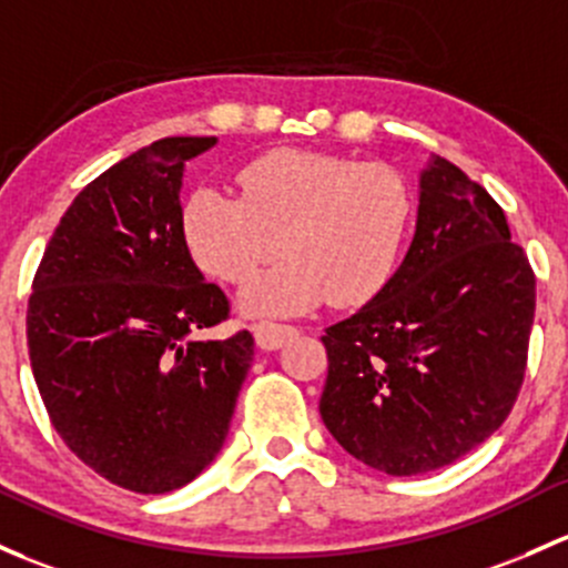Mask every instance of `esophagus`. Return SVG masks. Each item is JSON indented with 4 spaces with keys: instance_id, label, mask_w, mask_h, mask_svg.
Listing matches in <instances>:
<instances>
[{
    "instance_id": "obj_1",
    "label": "esophagus",
    "mask_w": 568,
    "mask_h": 568,
    "mask_svg": "<svg viewBox=\"0 0 568 568\" xmlns=\"http://www.w3.org/2000/svg\"><path fill=\"white\" fill-rule=\"evenodd\" d=\"M253 334H255V343H258V348L277 351V348H283V343H288V339L294 337L296 329L294 326L272 324V321H261V324L253 326Z\"/></svg>"
}]
</instances>
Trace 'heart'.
Returning <instances> with one entry per match:
<instances>
[{
  "instance_id": "1",
  "label": "heart",
  "mask_w": 568,
  "mask_h": 568,
  "mask_svg": "<svg viewBox=\"0 0 568 568\" xmlns=\"http://www.w3.org/2000/svg\"><path fill=\"white\" fill-rule=\"evenodd\" d=\"M414 217L405 179L389 165L280 149L239 174V199L195 190L182 206L193 261L225 285H244L283 250L288 258L255 280L244 310L296 315L329 300L356 307L381 294Z\"/></svg>"
}]
</instances>
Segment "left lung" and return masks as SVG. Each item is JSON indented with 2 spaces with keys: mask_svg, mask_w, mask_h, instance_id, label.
Returning <instances> with one entry per match:
<instances>
[{
  "mask_svg": "<svg viewBox=\"0 0 568 568\" xmlns=\"http://www.w3.org/2000/svg\"><path fill=\"white\" fill-rule=\"evenodd\" d=\"M534 310V268L504 209L435 158L403 266L321 337V419L348 455L389 476L455 463L515 408Z\"/></svg>",
  "mask_w": 568,
  "mask_h": 568,
  "instance_id": "obj_1",
  "label": "left lung"
}]
</instances>
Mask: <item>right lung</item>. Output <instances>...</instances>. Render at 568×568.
<instances>
[{"mask_svg":"<svg viewBox=\"0 0 568 568\" xmlns=\"http://www.w3.org/2000/svg\"><path fill=\"white\" fill-rule=\"evenodd\" d=\"M217 139H160L75 195L32 280L27 345L53 429L111 485L163 495L229 435L253 334L195 339L231 304L182 239L184 165Z\"/></svg>","mask_w":568,"mask_h":568,"instance_id":"add662e5","label":"right lung"}]
</instances>
